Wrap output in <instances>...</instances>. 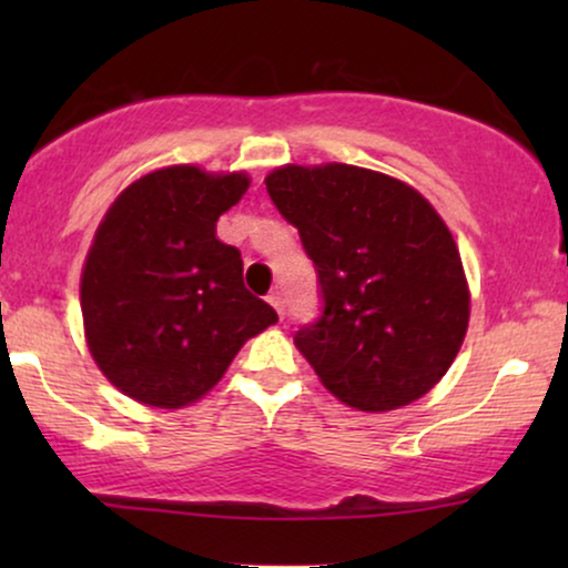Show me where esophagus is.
<instances>
[{
  "mask_svg": "<svg viewBox=\"0 0 568 568\" xmlns=\"http://www.w3.org/2000/svg\"><path fill=\"white\" fill-rule=\"evenodd\" d=\"M266 300H268V305L274 307L278 315H284V307H286V302H284V294H282V290H274V292L268 294Z\"/></svg>",
  "mask_w": 568,
  "mask_h": 568,
  "instance_id": "obj_1",
  "label": "esophagus"
}]
</instances>
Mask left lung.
<instances>
[{
  "instance_id": "obj_1",
  "label": "left lung",
  "mask_w": 568,
  "mask_h": 568,
  "mask_svg": "<svg viewBox=\"0 0 568 568\" xmlns=\"http://www.w3.org/2000/svg\"><path fill=\"white\" fill-rule=\"evenodd\" d=\"M268 196L315 263L323 315L294 344L341 403L408 406L460 352L470 292L453 232L408 183L344 162L284 165Z\"/></svg>"
}]
</instances>
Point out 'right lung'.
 Returning a JSON list of instances; mask_svg holds the SVG:
<instances>
[{
    "label": "right lung",
    "mask_w": 568,
    "mask_h": 568,
    "mask_svg": "<svg viewBox=\"0 0 568 568\" xmlns=\"http://www.w3.org/2000/svg\"><path fill=\"white\" fill-rule=\"evenodd\" d=\"M247 185L245 173L173 165L139 178L105 212L82 268V321L92 359L129 398L189 406L278 321L245 290L237 247L216 237Z\"/></svg>",
    "instance_id": "1"
}]
</instances>
